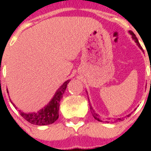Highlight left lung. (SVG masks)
<instances>
[{
	"mask_svg": "<svg viewBox=\"0 0 151 151\" xmlns=\"http://www.w3.org/2000/svg\"><path fill=\"white\" fill-rule=\"evenodd\" d=\"M129 34H131V35H132V40H134V41L136 42V45H138L139 48H140L141 50H143V48H142V47H141L140 44H139V42L138 39H137V37H136V35L134 34L133 32L131 31V30H129ZM88 102H90V101L88 100ZM89 106H90V110H92V116H93V117H94V118H95V119H96V120H97V121H99V122H103V119H102V118H101V117H99V114H97L95 112V110H93V108H92V105H91V103H89ZM130 115H131V114H128V115H127V117H129ZM122 121H123V117H122V118H121V117H120V118H117V119H116V122H122ZM106 122H108L107 121H106Z\"/></svg>",
	"mask_w": 151,
	"mask_h": 151,
	"instance_id": "left-lung-1",
	"label": "left lung"
}]
</instances>
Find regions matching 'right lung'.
Segmentation results:
<instances>
[{
	"label": "right lung",
	"instance_id": "add662e5",
	"mask_svg": "<svg viewBox=\"0 0 151 151\" xmlns=\"http://www.w3.org/2000/svg\"><path fill=\"white\" fill-rule=\"evenodd\" d=\"M70 80H67L60 87L58 88L54 96L49 101V103L43 108L38 110L37 112L32 113H24L22 110H19L20 115L24 119H26L30 124H35V125H48L54 123L58 118H59V103L61 101L64 92L66 91V86ZM8 93V91L7 89ZM11 103H12L13 106L17 109V106L14 104L11 100Z\"/></svg>",
	"mask_w": 151,
	"mask_h": 151
}]
</instances>
